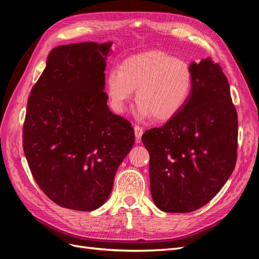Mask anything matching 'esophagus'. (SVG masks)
Here are the masks:
<instances>
[{
	"mask_svg": "<svg viewBox=\"0 0 259 259\" xmlns=\"http://www.w3.org/2000/svg\"><path fill=\"white\" fill-rule=\"evenodd\" d=\"M134 131H135V136H136L137 142L139 143V142H140V138H142V136H143V134H144V128L138 126V125H135Z\"/></svg>",
	"mask_w": 259,
	"mask_h": 259,
	"instance_id": "1",
	"label": "esophagus"
}]
</instances>
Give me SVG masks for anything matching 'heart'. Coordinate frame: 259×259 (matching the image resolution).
<instances>
[{"label": "heart", "instance_id": "heart-1", "mask_svg": "<svg viewBox=\"0 0 259 259\" xmlns=\"http://www.w3.org/2000/svg\"><path fill=\"white\" fill-rule=\"evenodd\" d=\"M193 84L188 62L160 51L140 53L125 59L107 76L108 95L117 112H124L136 88L137 116L167 121L187 104Z\"/></svg>", "mask_w": 259, "mask_h": 259}]
</instances>
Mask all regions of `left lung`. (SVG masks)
I'll return each instance as SVG.
<instances>
[{
	"instance_id": "left-lung-1",
	"label": "left lung",
	"mask_w": 259,
	"mask_h": 259,
	"mask_svg": "<svg viewBox=\"0 0 259 259\" xmlns=\"http://www.w3.org/2000/svg\"><path fill=\"white\" fill-rule=\"evenodd\" d=\"M191 94L185 107L142 137L150 154L153 202L163 211L189 213L222 189L237 163L238 114L229 83L209 57L190 65Z\"/></svg>"
}]
</instances>
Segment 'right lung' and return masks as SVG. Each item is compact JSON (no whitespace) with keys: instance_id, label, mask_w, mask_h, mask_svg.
Masks as SVG:
<instances>
[{"instance_id":"add662e5","label":"right lung","mask_w":259,"mask_h":259,"mask_svg":"<svg viewBox=\"0 0 259 259\" xmlns=\"http://www.w3.org/2000/svg\"><path fill=\"white\" fill-rule=\"evenodd\" d=\"M110 46L85 42L53 49L28 98L23 151L38 187L62 207L103 205L135 142L131 122L107 106Z\"/></svg>"}]
</instances>
